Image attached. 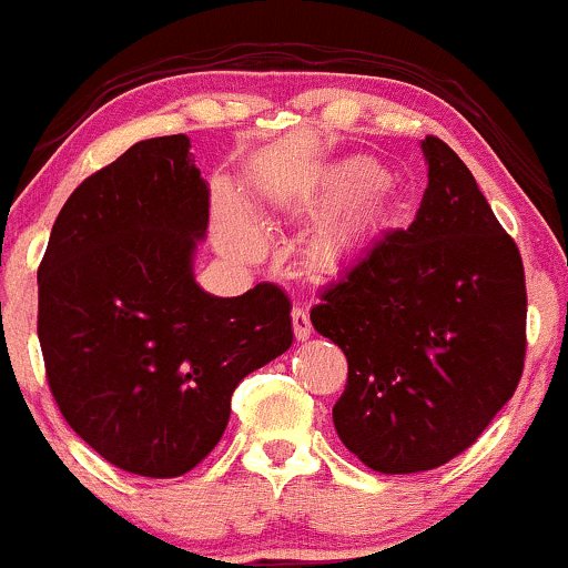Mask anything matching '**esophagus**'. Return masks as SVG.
Returning a JSON list of instances; mask_svg holds the SVG:
<instances>
[{"label":"esophagus","instance_id":"obj_1","mask_svg":"<svg viewBox=\"0 0 568 568\" xmlns=\"http://www.w3.org/2000/svg\"><path fill=\"white\" fill-rule=\"evenodd\" d=\"M291 321H294V334L296 339H310V334H313V323H310V315L304 307H294V313H291Z\"/></svg>","mask_w":568,"mask_h":568}]
</instances>
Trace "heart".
Masks as SVG:
<instances>
[{"instance_id": "b5f03b06", "label": "heart", "mask_w": 568, "mask_h": 568, "mask_svg": "<svg viewBox=\"0 0 568 568\" xmlns=\"http://www.w3.org/2000/svg\"><path fill=\"white\" fill-rule=\"evenodd\" d=\"M375 178H377V170L369 164V161H351V164L339 172V185L355 189V185H364ZM366 213H369V207H366L364 202H355L351 207L342 210V213L321 232V240H317V251H321V255H326L328 258V255L339 253L342 245L347 242V236H351L353 229L364 221Z\"/></svg>"}]
</instances>
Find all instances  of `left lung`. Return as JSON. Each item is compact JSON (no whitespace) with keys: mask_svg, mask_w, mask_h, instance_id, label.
<instances>
[{"mask_svg":"<svg viewBox=\"0 0 568 568\" xmlns=\"http://www.w3.org/2000/svg\"><path fill=\"white\" fill-rule=\"evenodd\" d=\"M407 229L383 232L310 310L347 355L342 445L383 475H415L475 445L526 358V274L515 240L439 136Z\"/></svg>","mask_w":568,"mask_h":568,"instance_id":"obj_1","label":"left lung"}]
</instances>
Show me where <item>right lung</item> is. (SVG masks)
Segmentation results:
<instances>
[{
	"label": "right lung",
	"instance_id": "right-lung-1",
	"mask_svg": "<svg viewBox=\"0 0 568 568\" xmlns=\"http://www.w3.org/2000/svg\"><path fill=\"white\" fill-rule=\"evenodd\" d=\"M189 148L185 134L153 136L85 178L37 272L61 415L112 466L155 479L207 458L236 385L294 342L283 288L221 298L193 280L210 189Z\"/></svg>",
	"mask_w": 568,
	"mask_h": 568
}]
</instances>
